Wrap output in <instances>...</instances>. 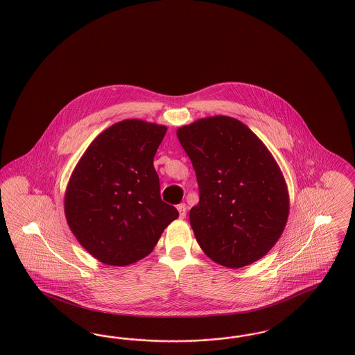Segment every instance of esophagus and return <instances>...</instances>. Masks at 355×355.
I'll return each mask as SVG.
<instances>
[{
	"label": "esophagus",
	"mask_w": 355,
	"mask_h": 355,
	"mask_svg": "<svg viewBox=\"0 0 355 355\" xmlns=\"http://www.w3.org/2000/svg\"><path fill=\"white\" fill-rule=\"evenodd\" d=\"M186 205L184 203H181V205H178L177 206V210H178V213H180V218L181 219H184V218H186Z\"/></svg>",
	"instance_id": "obj_1"
}]
</instances>
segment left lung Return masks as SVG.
<instances>
[{
  "label": "left lung",
  "mask_w": 355,
  "mask_h": 355,
  "mask_svg": "<svg viewBox=\"0 0 355 355\" xmlns=\"http://www.w3.org/2000/svg\"><path fill=\"white\" fill-rule=\"evenodd\" d=\"M177 136L198 180L190 225L202 251L234 270L267 255L286 226L289 193L266 144L223 114L180 127Z\"/></svg>",
  "instance_id": "8db88e82"
}]
</instances>
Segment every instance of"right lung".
<instances>
[{"instance_id":"1","label":"right lung","mask_w":355,"mask_h":355,"mask_svg":"<svg viewBox=\"0 0 355 355\" xmlns=\"http://www.w3.org/2000/svg\"><path fill=\"white\" fill-rule=\"evenodd\" d=\"M168 128L127 119L104 129L78 161L64 193L75 238L100 263L125 267L149 255L178 218L159 197L153 158Z\"/></svg>"}]
</instances>
